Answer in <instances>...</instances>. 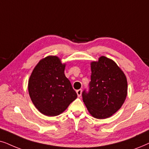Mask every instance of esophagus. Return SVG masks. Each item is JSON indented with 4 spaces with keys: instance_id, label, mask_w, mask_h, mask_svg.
<instances>
[{
    "instance_id": "esophagus-1",
    "label": "esophagus",
    "mask_w": 149,
    "mask_h": 149,
    "mask_svg": "<svg viewBox=\"0 0 149 149\" xmlns=\"http://www.w3.org/2000/svg\"><path fill=\"white\" fill-rule=\"evenodd\" d=\"M82 89H79V90H77L76 91V93H77V95H78V97H80L81 95H82Z\"/></svg>"
}]
</instances>
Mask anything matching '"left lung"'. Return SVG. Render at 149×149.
<instances>
[{
    "label": "left lung",
    "instance_id": "8db88e82",
    "mask_svg": "<svg viewBox=\"0 0 149 149\" xmlns=\"http://www.w3.org/2000/svg\"><path fill=\"white\" fill-rule=\"evenodd\" d=\"M88 89L82 92V100L93 117L104 119L120 108L127 94L125 75L112 60L102 56L91 63Z\"/></svg>",
    "mask_w": 149,
    "mask_h": 149
}]
</instances>
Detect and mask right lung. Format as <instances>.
Here are the masks:
<instances>
[{"instance_id": "1", "label": "right lung", "mask_w": 149, "mask_h": 149, "mask_svg": "<svg viewBox=\"0 0 149 149\" xmlns=\"http://www.w3.org/2000/svg\"><path fill=\"white\" fill-rule=\"evenodd\" d=\"M65 64L57 56L39 61L29 80V93L35 106L42 114L57 116L66 110L78 97L65 76Z\"/></svg>"}]
</instances>
